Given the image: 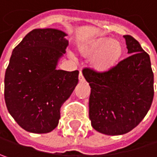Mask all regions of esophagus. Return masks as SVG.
<instances>
[{
    "label": "esophagus",
    "instance_id": "1",
    "mask_svg": "<svg viewBox=\"0 0 157 157\" xmlns=\"http://www.w3.org/2000/svg\"><path fill=\"white\" fill-rule=\"evenodd\" d=\"M78 79L80 82H84V77H83V75H82V72H80V74H79Z\"/></svg>",
    "mask_w": 157,
    "mask_h": 157
}]
</instances>
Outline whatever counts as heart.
I'll list each match as a JSON object with an SVG mask.
<instances>
[{"mask_svg":"<svg viewBox=\"0 0 157 157\" xmlns=\"http://www.w3.org/2000/svg\"><path fill=\"white\" fill-rule=\"evenodd\" d=\"M82 57L92 60V68L98 73H106L114 68L123 54V46L119 40L99 37L80 48Z\"/></svg>","mask_w":157,"mask_h":157,"instance_id":"obj_1","label":"heart"}]
</instances>
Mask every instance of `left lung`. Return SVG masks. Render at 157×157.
Wrapping results in <instances>:
<instances>
[{
	"instance_id": "obj_1",
	"label": "left lung",
	"mask_w": 157,
	"mask_h": 157,
	"mask_svg": "<svg viewBox=\"0 0 157 157\" xmlns=\"http://www.w3.org/2000/svg\"><path fill=\"white\" fill-rule=\"evenodd\" d=\"M130 55L106 73L85 68L91 86L89 118L93 128L109 136L123 135L136 128L149 110L154 98V74L149 55L133 36L125 35Z\"/></svg>"
}]
</instances>
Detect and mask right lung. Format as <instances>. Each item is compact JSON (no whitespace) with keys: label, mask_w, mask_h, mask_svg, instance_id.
Returning a JSON list of instances; mask_svg holds the SVG:
<instances>
[{"label":"right lung","mask_w":157,"mask_h":157,"mask_svg":"<svg viewBox=\"0 0 157 157\" xmlns=\"http://www.w3.org/2000/svg\"><path fill=\"white\" fill-rule=\"evenodd\" d=\"M66 36L56 29H36L12 51L4 99L10 114L26 131L44 134L55 129L60 108L78 83L77 70H56L68 46Z\"/></svg>","instance_id":"add662e5"}]
</instances>
